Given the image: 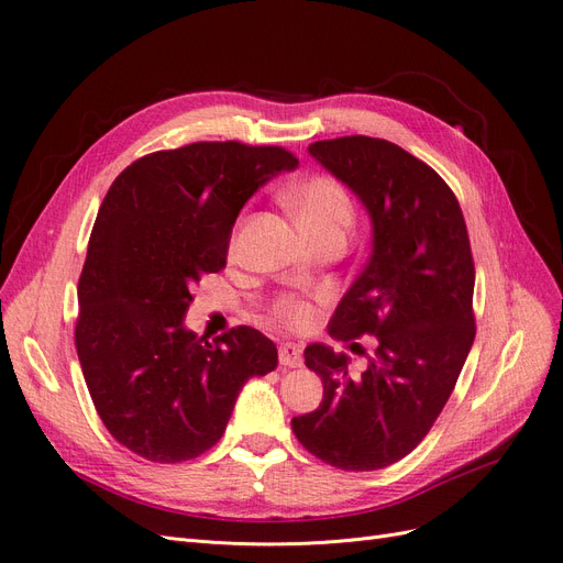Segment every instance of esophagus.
Returning <instances> with one entry per match:
<instances>
[{
	"instance_id": "obj_1",
	"label": "esophagus",
	"mask_w": 563,
	"mask_h": 563,
	"mask_svg": "<svg viewBox=\"0 0 563 563\" xmlns=\"http://www.w3.org/2000/svg\"><path fill=\"white\" fill-rule=\"evenodd\" d=\"M279 363L284 367H302V346L300 344H282L279 346Z\"/></svg>"
}]
</instances>
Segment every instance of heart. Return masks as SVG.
<instances>
[{"mask_svg":"<svg viewBox=\"0 0 563 563\" xmlns=\"http://www.w3.org/2000/svg\"><path fill=\"white\" fill-rule=\"evenodd\" d=\"M288 206L294 208L300 227L307 235L340 229L349 231L355 219V208L349 191L328 175H313L302 179L300 185L290 187ZM275 317L288 325L305 328L309 325L313 311L307 302L296 298H282L275 302Z\"/></svg>","mask_w":563,"mask_h":563,"instance_id":"1","label":"heart"}]
</instances>
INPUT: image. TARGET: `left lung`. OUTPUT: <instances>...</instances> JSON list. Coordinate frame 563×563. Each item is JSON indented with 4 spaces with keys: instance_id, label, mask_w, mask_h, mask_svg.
<instances>
[{
    "instance_id": "1",
    "label": "left lung",
    "mask_w": 563,
    "mask_h": 563,
    "mask_svg": "<svg viewBox=\"0 0 563 563\" xmlns=\"http://www.w3.org/2000/svg\"><path fill=\"white\" fill-rule=\"evenodd\" d=\"M309 154L365 206L372 254L336 305V340L374 334L360 376L325 344L305 349L323 380L317 411L290 420L311 455L344 471L407 457L432 430L476 336L474 256L455 194L441 175L395 143L344 136Z\"/></svg>"
}]
</instances>
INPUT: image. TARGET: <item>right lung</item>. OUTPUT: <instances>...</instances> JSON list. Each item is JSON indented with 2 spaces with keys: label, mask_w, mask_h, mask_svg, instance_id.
<instances>
[{
  "label": "right lung",
  "mask_w": 563,
  "mask_h": 563,
  "mask_svg": "<svg viewBox=\"0 0 563 563\" xmlns=\"http://www.w3.org/2000/svg\"><path fill=\"white\" fill-rule=\"evenodd\" d=\"M294 168L284 147L191 143L143 156L110 185L78 282L76 349L99 418L131 453L203 455L246 380L277 367L263 332L240 325L210 342L185 317L191 286L227 267L242 206Z\"/></svg>",
  "instance_id": "add662e5"
}]
</instances>
